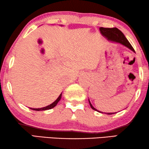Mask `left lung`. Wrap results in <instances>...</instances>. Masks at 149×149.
<instances>
[{"label":"left lung","mask_w":149,"mask_h":149,"mask_svg":"<svg viewBox=\"0 0 149 149\" xmlns=\"http://www.w3.org/2000/svg\"><path fill=\"white\" fill-rule=\"evenodd\" d=\"M100 30L101 33L105 36L108 40L115 41L117 43H121V44L126 46L127 47L130 49L131 50H132L133 52H135V50H134L133 47L132 45H131V43L129 42V41L127 40V38L125 37V36L123 35V33L121 32V31L118 29L117 28H103V27H101L100 28ZM90 105H91V108L94 109V110L97 111L96 109H95L93 106H92V104L89 101ZM100 112V111H99ZM103 113V112H102ZM116 113H108V115H111V114H113Z\"/></svg>","instance_id":"left-lung-1"}]
</instances>
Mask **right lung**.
<instances>
[{
  "mask_svg": "<svg viewBox=\"0 0 149 149\" xmlns=\"http://www.w3.org/2000/svg\"><path fill=\"white\" fill-rule=\"evenodd\" d=\"M61 96H62V94H60V96H58V98L56 100L53 102V104L49 105V106L44 107V108H30L31 109H33V110H35V111H42V110H47V109H52L54 108V107L56 106V105L57 104V103L59 100L61 98Z\"/></svg>",
  "mask_w": 149,
  "mask_h": 149,
  "instance_id": "obj_1",
  "label": "right lung"
}]
</instances>
